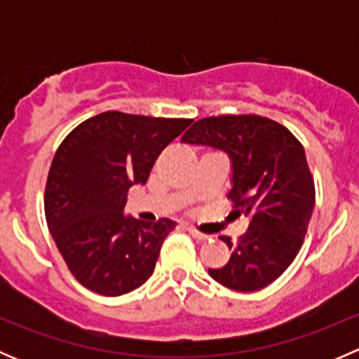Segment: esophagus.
I'll return each instance as SVG.
<instances>
[{"instance_id":"esophagus-1","label":"esophagus","mask_w":359,"mask_h":359,"mask_svg":"<svg viewBox=\"0 0 359 359\" xmlns=\"http://www.w3.org/2000/svg\"><path fill=\"white\" fill-rule=\"evenodd\" d=\"M187 233H189L193 238H196V240H208L210 238L208 234H203V233H200V231L193 229V227H187Z\"/></svg>"}]
</instances>
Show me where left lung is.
I'll return each mask as SVG.
<instances>
[{
  "mask_svg": "<svg viewBox=\"0 0 359 359\" xmlns=\"http://www.w3.org/2000/svg\"><path fill=\"white\" fill-rule=\"evenodd\" d=\"M182 142L222 149L233 163L229 198L248 229L229 247V262L208 269L217 283L255 292L281 276L299 253L314 208V180L302 144L288 128L257 114L198 119Z\"/></svg>",
  "mask_w": 359,
  "mask_h": 359,
  "instance_id": "left-lung-1",
  "label": "left lung"
}]
</instances>
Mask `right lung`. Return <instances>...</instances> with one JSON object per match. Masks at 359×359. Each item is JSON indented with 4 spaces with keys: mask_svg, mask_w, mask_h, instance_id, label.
Segmentation results:
<instances>
[{
    "mask_svg": "<svg viewBox=\"0 0 359 359\" xmlns=\"http://www.w3.org/2000/svg\"><path fill=\"white\" fill-rule=\"evenodd\" d=\"M193 119L107 111L62 140L50 166L45 215L72 276L106 297L146 283L175 222L123 215L128 189L146 184L163 149Z\"/></svg>",
    "mask_w": 359,
    "mask_h": 359,
    "instance_id": "obj_1",
    "label": "right lung"
}]
</instances>
